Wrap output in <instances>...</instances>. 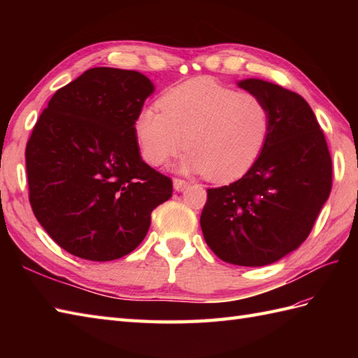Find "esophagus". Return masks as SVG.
<instances>
[{
  "label": "esophagus",
  "instance_id": "esophagus-1",
  "mask_svg": "<svg viewBox=\"0 0 358 358\" xmlns=\"http://www.w3.org/2000/svg\"><path fill=\"white\" fill-rule=\"evenodd\" d=\"M187 186H189V183H187L186 180H181V178H175L173 180V189H175V191L181 192V191H185Z\"/></svg>",
  "mask_w": 358,
  "mask_h": 358
}]
</instances>
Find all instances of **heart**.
I'll return each mask as SVG.
<instances>
[{"label": "heart", "mask_w": 358, "mask_h": 358, "mask_svg": "<svg viewBox=\"0 0 358 358\" xmlns=\"http://www.w3.org/2000/svg\"><path fill=\"white\" fill-rule=\"evenodd\" d=\"M135 117L134 129L143 158L163 166L186 148L185 172H204L224 183L245 175L268 140L271 113L260 96L237 92L212 78L175 86Z\"/></svg>", "instance_id": "b5f03b06"}]
</instances>
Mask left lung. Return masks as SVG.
I'll list each match as a JSON object with an SVG mask.
<instances>
[{
    "label": "left lung",
    "mask_w": 358,
    "mask_h": 358,
    "mask_svg": "<svg viewBox=\"0 0 358 358\" xmlns=\"http://www.w3.org/2000/svg\"><path fill=\"white\" fill-rule=\"evenodd\" d=\"M238 86L268 106V140L240 180L208 189L200 224L208 246L223 262L264 266L308 238L331 194L332 162L305 98L257 78Z\"/></svg>",
    "instance_id": "left-lung-1"
}]
</instances>
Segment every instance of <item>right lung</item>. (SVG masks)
<instances>
[{
    "label": "right lung",
    "instance_id": "1",
    "mask_svg": "<svg viewBox=\"0 0 358 358\" xmlns=\"http://www.w3.org/2000/svg\"><path fill=\"white\" fill-rule=\"evenodd\" d=\"M154 92L136 71L94 67L58 89L26 146L29 201L50 238L90 262L131 254L172 180L143 162L134 121Z\"/></svg>",
    "mask_w": 358,
    "mask_h": 358
}]
</instances>
